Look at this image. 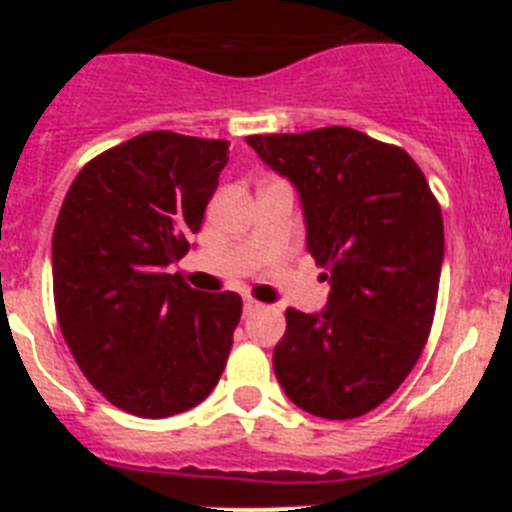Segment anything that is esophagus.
I'll list each match as a JSON object with an SVG mask.
<instances>
[{
  "mask_svg": "<svg viewBox=\"0 0 512 512\" xmlns=\"http://www.w3.org/2000/svg\"><path fill=\"white\" fill-rule=\"evenodd\" d=\"M256 310H261V302L246 297V300H243V312H246V315H251V312H256Z\"/></svg>",
  "mask_w": 512,
  "mask_h": 512,
  "instance_id": "1",
  "label": "esophagus"
}]
</instances>
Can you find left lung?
<instances>
[{
	"mask_svg": "<svg viewBox=\"0 0 512 512\" xmlns=\"http://www.w3.org/2000/svg\"><path fill=\"white\" fill-rule=\"evenodd\" d=\"M246 143L297 189L307 251L330 284L320 312L287 310L274 374L297 408L359 418L405 382L431 333L441 207L408 153L354 128Z\"/></svg>",
	"mask_w": 512,
	"mask_h": 512,
	"instance_id": "obj_1",
	"label": "left lung"
}]
</instances>
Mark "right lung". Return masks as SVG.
Here are the masks:
<instances>
[{"mask_svg":"<svg viewBox=\"0 0 512 512\" xmlns=\"http://www.w3.org/2000/svg\"><path fill=\"white\" fill-rule=\"evenodd\" d=\"M228 164L225 140L153 130L89 161L53 230V297L71 354L115 408L169 418L223 374L241 297L171 266L189 251Z\"/></svg>","mask_w":512,"mask_h":512,"instance_id":"obj_1","label":"right lung"}]
</instances>
